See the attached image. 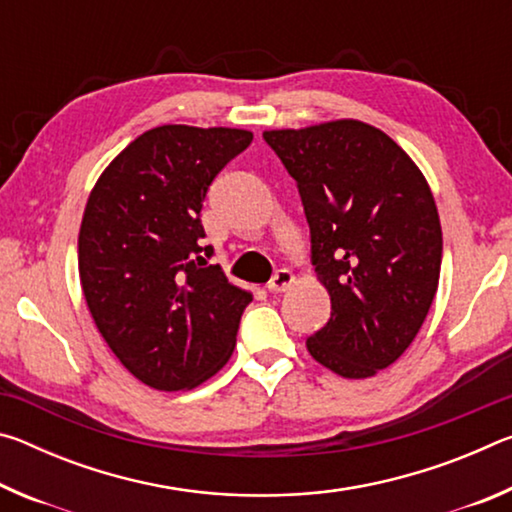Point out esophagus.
I'll return each mask as SVG.
<instances>
[{"label":"esophagus","mask_w":512,"mask_h":512,"mask_svg":"<svg viewBox=\"0 0 512 512\" xmlns=\"http://www.w3.org/2000/svg\"><path fill=\"white\" fill-rule=\"evenodd\" d=\"M293 284V273L289 268H280V271H275V275L271 277V282L266 284V289L271 293H284Z\"/></svg>","instance_id":"obj_1"}]
</instances>
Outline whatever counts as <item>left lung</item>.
I'll list each match as a JSON object with an SVG mask.
<instances>
[{
  "mask_svg": "<svg viewBox=\"0 0 512 512\" xmlns=\"http://www.w3.org/2000/svg\"><path fill=\"white\" fill-rule=\"evenodd\" d=\"M264 140L298 183L311 264L332 300L307 350L345 379L377 375L413 343L438 289L443 230L427 180L391 137L357 119Z\"/></svg>",
  "mask_w": 512,
  "mask_h": 512,
  "instance_id": "8db88e82",
  "label": "left lung"
}]
</instances>
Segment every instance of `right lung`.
I'll return each mask as SVG.
<instances>
[{"label":"right lung","mask_w":512,"mask_h":512,"mask_svg":"<svg viewBox=\"0 0 512 512\" xmlns=\"http://www.w3.org/2000/svg\"><path fill=\"white\" fill-rule=\"evenodd\" d=\"M239 128H151L101 173L79 232V275L94 325L124 368L155 391H189L235 350L248 291L207 264L203 201L248 149Z\"/></svg>","instance_id":"right-lung-1"}]
</instances>
